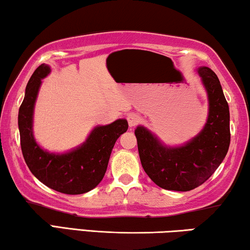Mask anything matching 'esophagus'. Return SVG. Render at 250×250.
I'll use <instances>...</instances> for the list:
<instances>
[{
  "instance_id": "34e87169",
  "label": "esophagus",
  "mask_w": 250,
  "mask_h": 250,
  "mask_svg": "<svg viewBox=\"0 0 250 250\" xmlns=\"http://www.w3.org/2000/svg\"><path fill=\"white\" fill-rule=\"evenodd\" d=\"M141 120L140 115H138L136 113H132V114H129L128 115V122H129V125L130 126H135L138 124H139Z\"/></svg>"
}]
</instances>
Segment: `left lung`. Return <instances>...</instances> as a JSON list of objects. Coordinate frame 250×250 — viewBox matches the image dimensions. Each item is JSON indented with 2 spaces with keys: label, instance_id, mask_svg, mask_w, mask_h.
Returning <instances> with one entry per match:
<instances>
[{
  "label": "left lung",
  "instance_id": "left-lung-1",
  "mask_svg": "<svg viewBox=\"0 0 250 250\" xmlns=\"http://www.w3.org/2000/svg\"><path fill=\"white\" fill-rule=\"evenodd\" d=\"M208 99L207 124L183 146L166 147L143 125L135 135L143 168L159 188L186 192L197 188L215 172L230 145V114L220 81L208 67L197 68Z\"/></svg>",
  "mask_w": 250,
  "mask_h": 250
}]
</instances>
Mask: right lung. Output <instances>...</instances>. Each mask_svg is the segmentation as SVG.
Masks as SVG:
<instances>
[{"label":"right lung","mask_w":250,"mask_h":250,"mask_svg":"<svg viewBox=\"0 0 250 250\" xmlns=\"http://www.w3.org/2000/svg\"><path fill=\"white\" fill-rule=\"evenodd\" d=\"M49 73L50 67L42 64L25 87L18 117L22 155L31 173L48 188L64 194H83L102 181L115 141L128 130V122L119 119L107 125L95 126L83 145L66 154L43 150L33 138L32 120L42 80Z\"/></svg>","instance_id":"obj_1"}]
</instances>
